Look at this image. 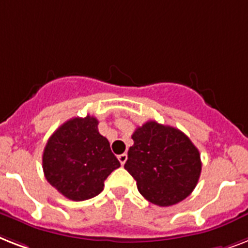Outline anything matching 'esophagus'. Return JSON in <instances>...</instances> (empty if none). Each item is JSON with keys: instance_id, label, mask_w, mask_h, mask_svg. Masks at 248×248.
<instances>
[{"instance_id": "esophagus-1", "label": "esophagus", "mask_w": 248, "mask_h": 248, "mask_svg": "<svg viewBox=\"0 0 248 248\" xmlns=\"http://www.w3.org/2000/svg\"><path fill=\"white\" fill-rule=\"evenodd\" d=\"M118 160H120V163L124 166V163H126V160H127V154L126 153H124V154H120L118 155Z\"/></svg>"}]
</instances>
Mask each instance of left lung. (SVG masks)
Returning a JSON list of instances; mask_svg holds the SVG:
<instances>
[{"label":"left lung","instance_id":"left-lung-1","mask_svg":"<svg viewBox=\"0 0 248 248\" xmlns=\"http://www.w3.org/2000/svg\"><path fill=\"white\" fill-rule=\"evenodd\" d=\"M132 140L124 170L146 200L170 206L194 191L201 173L200 153L182 131L148 121L135 130Z\"/></svg>","mask_w":248,"mask_h":248}]
</instances>
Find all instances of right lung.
<instances>
[{
	"label": "right lung",
	"instance_id": "1",
	"mask_svg": "<svg viewBox=\"0 0 248 248\" xmlns=\"http://www.w3.org/2000/svg\"><path fill=\"white\" fill-rule=\"evenodd\" d=\"M98 124L89 114L71 118L54 131L44 148V176L70 200L99 195L107 177L121 166L108 140L99 134Z\"/></svg>",
	"mask_w": 248,
	"mask_h": 248
}]
</instances>
